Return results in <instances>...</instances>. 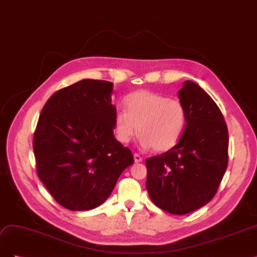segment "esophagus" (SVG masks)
I'll list each match as a JSON object with an SVG mask.
<instances>
[{
	"label": "esophagus",
	"instance_id": "esophagus-1",
	"mask_svg": "<svg viewBox=\"0 0 257 257\" xmlns=\"http://www.w3.org/2000/svg\"><path fill=\"white\" fill-rule=\"evenodd\" d=\"M134 161H135L136 163L142 162V161H143V158H142L141 155H139L138 153H135V154H134Z\"/></svg>",
	"mask_w": 257,
	"mask_h": 257
}]
</instances>
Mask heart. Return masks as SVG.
<instances>
[{"instance_id":"1","label":"heart","mask_w":257,"mask_h":257,"mask_svg":"<svg viewBox=\"0 0 257 257\" xmlns=\"http://www.w3.org/2000/svg\"><path fill=\"white\" fill-rule=\"evenodd\" d=\"M126 110L114 115L116 137L127 144L138 133L144 147L168 151L179 143L186 126V109L177 98L150 91H137L125 99Z\"/></svg>"}]
</instances>
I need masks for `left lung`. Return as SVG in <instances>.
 Listing matches in <instances>:
<instances>
[{"label": "left lung", "mask_w": 257, "mask_h": 257, "mask_svg": "<svg viewBox=\"0 0 257 257\" xmlns=\"http://www.w3.org/2000/svg\"><path fill=\"white\" fill-rule=\"evenodd\" d=\"M178 96L186 126L173 149L146 160V188L154 205L180 215L217 192L228 164V131L220 108L198 84L185 81Z\"/></svg>", "instance_id": "8db88e82"}]
</instances>
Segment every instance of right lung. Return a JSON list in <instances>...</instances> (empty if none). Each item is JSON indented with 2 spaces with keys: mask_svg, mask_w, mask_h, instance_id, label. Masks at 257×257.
<instances>
[{
  "mask_svg": "<svg viewBox=\"0 0 257 257\" xmlns=\"http://www.w3.org/2000/svg\"><path fill=\"white\" fill-rule=\"evenodd\" d=\"M111 92L109 81L83 79L53 93L38 118L37 176L57 203L73 211L102 205L134 163L132 151L113 136Z\"/></svg>",
  "mask_w": 257,
  "mask_h": 257,
  "instance_id": "obj_1",
  "label": "right lung"
}]
</instances>
